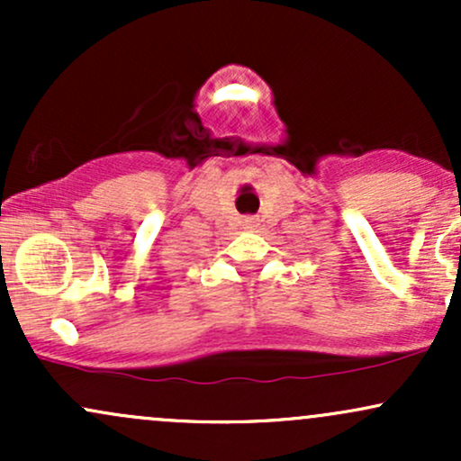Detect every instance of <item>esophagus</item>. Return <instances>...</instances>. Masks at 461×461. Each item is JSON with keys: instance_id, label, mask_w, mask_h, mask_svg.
<instances>
[{"instance_id": "34e87169", "label": "esophagus", "mask_w": 461, "mask_h": 461, "mask_svg": "<svg viewBox=\"0 0 461 461\" xmlns=\"http://www.w3.org/2000/svg\"><path fill=\"white\" fill-rule=\"evenodd\" d=\"M242 223H245V227H249V230H256V227L260 225V221H258L256 216H247V219L242 221Z\"/></svg>"}]
</instances>
